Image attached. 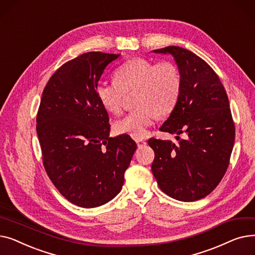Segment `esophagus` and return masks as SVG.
I'll use <instances>...</instances> for the list:
<instances>
[{
	"mask_svg": "<svg viewBox=\"0 0 255 255\" xmlns=\"http://www.w3.org/2000/svg\"><path fill=\"white\" fill-rule=\"evenodd\" d=\"M135 142L137 143V146H138V148H142V146L146 143V142H145V140H144V139H142V138H135Z\"/></svg>",
	"mask_w": 255,
	"mask_h": 255,
	"instance_id": "1",
	"label": "esophagus"
}]
</instances>
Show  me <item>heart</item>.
Returning a JSON list of instances; mask_svg holds the SVG:
<instances>
[{
	"instance_id": "obj_1",
	"label": "heart",
	"mask_w": 255,
	"mask_h": 255,
	"mask_svg": "<svg viewBox=\"0 0 255 255\" xmlns=\"http://www.w3.org/2000/svg\"><path fill=\"white\" fill-rule=\"evenodd\" d=\"M114 80L113 84H99L96 96L106 112L118 115L122 112L125 95L136 94L137 109L115 124L118 134L134 138L143 137L158 117L172 113L182 89L178 67L169 61L155 64L143 58L132 59L115 71Z\"/></svg>"
}]
</instances>
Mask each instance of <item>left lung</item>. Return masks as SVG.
<instances>
[{
    "label": "left lung",
    "instance_id": "obj_1",
    "mask_svg": "<svg viewBox=\"0 0 255 255\" xmlns=\"http://www.w3.org/2000/svg\"><path fill=\"white\" fill-rule=\"evenodd\" d=\"M169 53L182 77L179 101L160 130L177 135L178 143L151 138L152 172L159 188L181 202H195L216 188L229 167L235 124L225 89L211 66L179 46L153 50Z\"/></svg>",
    "mask_w": 255,
    "mask_h": 255
}]
</instances>
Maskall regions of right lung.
Wrapping results in <instances>:
<instances>
[{
	"mask_svg": "<svg viewBox=\"0 0 255 255\" xmlns=\"http://www.w3.org/2000/svg\"><path fill=\"white\" fill-rule=\"evenodd\" d=\"M120 55L86 52L46 84L37 114L43 165L59 192L82 208L109 203L122 189L136 150L129 135L110 137L107 112L96 96L99 79Z\"/></svg>",
	"mask_w": 255,
	"mask_h": 255,
	"instance_id": "add662e5",
	"label": "right lung"
}]
</instances>
